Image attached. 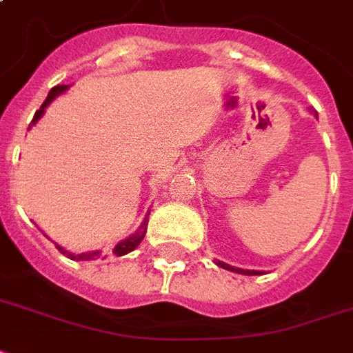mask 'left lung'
<instances>
[{
    "instance_id": "left-lung-1",
    "label": "left lung",
    "mask_w": 353,
    "mask_h": 353,
    "mask_svg": "<svg viewBox=\"0 0 353 353\" xmlns=\"http://www.w3.org/2000/svg\"><path fill=\"white\" fill-rule=\"evenodd\" d=\"M316 115V113H314ZM318 119V115H316ZM219 268H223V270H229V272H236V274H242V275H261L264 274V272H259V270H243V268H236V266H230V264H227V262L223 261H214Z\"/></svg>"
}]
</instances>
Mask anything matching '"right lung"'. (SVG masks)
Wrapping results in <instances>:
<instances>
[{
	"label": "right lung",
	"mask_w": 353,
	"mask_h": 353,
	"mask_svg": "<svg viewBox=\"0 0 353 353\" xmlns=\"http://www.w3.org/2000/svg\"><path fill=\"white\" fill-rule=\"evenodd\" d=\"M68 91V85H55L52 91L48 92L46 100H44V104L41 105V110L37 111L35 117H33V123L29 124V128L33 126V124H37V121L41 119L42 115H44V111H46V108L50 104H52V100H55V98L59 97V94H63V92ZM148 214L150 212H147V216H145V219H143V223L139 225V229L134 232V234H130L128 238H124V240H121V242L117 243L115 249H113V253H115L117 256H123L126 255V253H132L134 249L141 243V240L145 238V232H147V225H148ZM55 248L59 249L63 255H66L68 259H72V261H97V259H100V256L105 255L102 253V249H94V251H85V253H72V251H68V249H65L63 245H59V243H55Z\"/></svg>",
	"instance_id": "add662e5"
}]
</instances>
